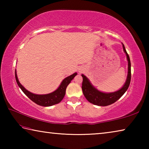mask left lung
I'll list each match as a JSON object with an SVG mask.
<instances>
[{"label":"left lung","instance_id":"8db88e82","mask_svg":"<svg viewBox=\"0 0 149 149\" xmlns=\"http://www.w3.org/2000/svg\"><path fill=\"white\" fill-rule=\"evenodd\" d=\"M123 49L125 52L128 61V74L125 84L122 89H120L119 91L111 93H104L100 92L99 91L97 90L95 88L93 87V85L89 82V81L88 80L87 78L84 75H81L83 77L81 87L83 93H84L85 98H86L87 100L89 102L95 105L102 106V107L108 106L117 101L124 94L126 91L127 90L130 84L131 75H132V74H131V62L129 55H128L127 52H126V50L123 45Z\"/></svg>","mask_w":149,"mask_h":149}]
</instances>
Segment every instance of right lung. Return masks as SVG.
Here are the masks:
<instances>
[{"mask_svg": "<svg viewBox=\"0 0 149 149\" xmlns=\"http://www.w3.org/2000/svg\"><path fill=\"white\" fill-rule=\"evenodd\" d=\"M77 75V73L72 74L70 76L67 77L66 78L62 81V84H60L59 87L53 93H49L47 95H35L33 93L28 91L25 88L20 84L18 79H17L16 71H15V77H16V80L18 86L20 87L25 94L31 99L33 102L36 103L37 104L42 106V107H50L54 104H58L63 99L65 94V89L69 84L71 82V81L74 79V77Z\"/></svg>", "mask_w": 149, "mask_h": 149, "instance_id": "right-lung-1", "label": "right lung"}]
</instances>
